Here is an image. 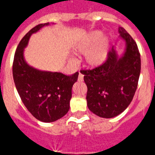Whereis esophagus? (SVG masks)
<instances>
[{"instance_id": "1", "label": "esophagus", "mask_w": 155, "mask_h": 155, "mask_svg": "<svg viewBox=\"0 0 155 155\" xmlns=\"http://www.w3.org/2000/svg\"><path fill=\"white\" fill-rule=\"evenodd\" d=\"M83 80H84V75L82 74L81 73H79L78 81H83Z\"/></svg>"}]
</instances>
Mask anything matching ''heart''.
<instances>
[{"label":"heart","mask_w":155,"mask_h":155,"mask_svg":"<svg viewBox=\"0 0 155 155\" xmlns=\"http://www.w3.org/2000/svg\"><path fill=\"white\" fill-rule=\"evenodd\" d=\"M101 31H92L84 35L75 44V55H84V62L89 68H98L105 63L109 55L110 40L109 37H102ZM73 62V60H71Z\"/></svg>","instance_id":"obj_1"}]
</instances>
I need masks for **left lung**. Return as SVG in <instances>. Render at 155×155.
I'll list each match as a JSON object with an SVG mask.
<instances>
[{
  "mask_svg": "<svg viewBox=\"0 0 155 155\" xmlns=\"http://www.w3.org/2000/svg\"><path fill=\"white\" fill-rule=\"evenodd\" d=\"M119 33L126 44L120 57L113 46L103 64L81 71L87 87V107L102 118H113L128 107L140 74V55L136 42L123 27H119Z\"/></svg>",
  "mask_w": 155,
  "mask_h": 155,
  "instance_id": "obj_1",
  "label": "left lung"
}]
</instances>
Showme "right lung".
I'll return each mask as SVG.
<instances>
[{"label": "right lung", "instance_id": "obj_1", "mask_svg": "<svg viewBox=\"0 0 155 155\" xmlns=\"http://www.w3.org/2000/svg\"><path fill=\"white\" fill-rule=\"evenodd\" d=\"M49 25H38L23 37L15 53L12 68L14 81L23 104L35 119L44 123L56 121L68 113L72 87L78 77V72L68 76L39 71L25 60L24 49L30 36Z\"/></svg>", "mask_w": 155, "mask_h": 155}]
</instances>
